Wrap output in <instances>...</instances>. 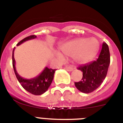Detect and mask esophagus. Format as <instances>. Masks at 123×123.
Instances as JSON below:
<instances>
[{
	"mask_svg": "<svg viewBox=\"0 0 123 123\" xmlns=\"http://www.w3.org/2000/svg\"><path fill=\"white\" fill-rule=\"evenodd\" d=\"M65 69H67V71H73V67H71V66H68V67H65Z\"/></svg>",
	"mask_w": 123,
	"mask_h": 123,
	"instance_id": "34e87169",
	"label": "esophagus"
}]
</instances>
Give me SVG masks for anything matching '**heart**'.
Listing matches in <instances>:
<instances>
[{
    "mask_svg": "<svg viewBox=\"0 0 123 123\" xmlns=\"http://www.w3.org/2000/svg\"><path fill=\"white\" fill-rule=\"evenodd\" d=\"M100 45L98 41L94 38H78L65 43L61 47L63 55L68 57H74L81 63H87L96 56L99 50ZM57 56L62 59L60 54Z\"/></svg>",
    "mask_w": 123,
    "mask_h": 123,
    "instance_id": "b5f03b06",
    "label": "heart"
}]
</instances>
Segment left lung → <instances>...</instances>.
I'll list each match as a JSON object with an SVG mask.
<instances>
[{
    "label": "left lung",
    "mask_w": 123,
    "mask_h": 123,
    "mask_svg": "<svg viewBox=\"0 0 123 123\" xmlns=\"http://www.w3.org/2000/svg\"><path fill=\"white\" fill-rule=\"evenodd\" d=\"M110 63V55L108 45L104 42L97 60L78 68V69L82 72V78L79 82H74L76 87L85 94H89L97 89L105 79Z\"/></svg>",
    "instance_id": "obj_1"
}]
</instances>
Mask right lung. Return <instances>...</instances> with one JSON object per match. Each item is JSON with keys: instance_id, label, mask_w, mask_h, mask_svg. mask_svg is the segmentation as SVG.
<instances>
[{"instance_id": "right-lung-1", "label": "right lung", "mask_w": 123, "mask_h": 123, "mask_svg": "<svg viewBox=\"0 0 123 123\" xmlns=\"http://www.w3.org/2000/svg\"><path fill=\"white\" fill-rule=\"evenodd\" d=\"M36 36L35 35L27 37L18 42L17 45L18 46L26 41L35 39L36 38ZM14 50H15V47L13 50L12 53L13 67L16 77L19 83L21 84V86L26 91L33 95H39L44 94V92L47 91V89L50 86L51 83L53 81V79H54V73H55L56 69H52L51 68L45 67L44 70L41 72V73H40L37 76L35 77V78H31V79H25V78H22L19 76V74L17 73V70H16L15 60L14 58Z\"/></svg>"}]
</instances>
